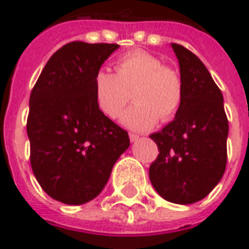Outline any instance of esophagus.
Masks as SVG:
<instances>
[{
	"instance_id": "obj_1",
	"label": "esophagus",
	"mask_w": 249,
	"mask_h": 249,
	"mask_svg": "<svg viewBox=\"0 0 249 249\" xmlns=\"http://www.w3.org/2000/svg\"><path fill=\"white\" fill-rule=\"evenodd\" d=\"M128 138H130L131 142H136V141H138L140 136H138V134H134V133H130V134H128Z\"/></svg>"
}]
</instances>
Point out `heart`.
<instances>
[{"instance_id": "b5f03b06", "label": "heart", "mask_w": 249, "mask_h": 249, "mask_svg": "<svg viewBox=\"0 0 249 249\" xmlns=\"http://www.w3.org/2000/svg\"><path fill=\"white\" fill-rule=\"evenodd\" d=\"M115 74L100 70L93 79L94 103L100 112L116 119L130 100L136 104L122 116L134 130L152 128L158 121H173L183 100V82L174 67L163 64L156 54L142 49L126 52L115 61Z\"/></svg>"}]
</instances>
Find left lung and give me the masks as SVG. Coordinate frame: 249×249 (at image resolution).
<instances>
[{
    "label": "left lung",
    "mask_w": 249,
    "mask_h": 249,
    "mask_svg": "<svg viewBox=\"0 0 249 249\" xmlns=\"http://www.w3.org/2000/svg\"><path fill=\"white\" fill-rule=\"evenodd\" d=\"M171 46L179 61L183 100L174 121L149 136L159 148L149 179L163 198L192 204L206 197L225 173L229 122L221 89L201 60L182 45Z\"/></svg>",
    "instance_id": "left-lung-1"
}]
</instances>
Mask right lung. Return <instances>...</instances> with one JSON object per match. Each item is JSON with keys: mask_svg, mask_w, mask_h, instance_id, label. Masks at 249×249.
I'll return each instance as SVG.
<instances>
[{"mask_svg": "<svg viewBox=\"0 0 249 249\" xmlns=\"http://www.w3.org/2000/svg\"><path fill=\"white\" fill-rule=\"evenodd\" d=\"M116 43L61 46L43 67L30 94V163L52 198L83 204L100 195L115 161L130 145L126 130L100 112L93 79Z\"/></svg>", "mask_w": 249, "mask_h": 249, "instance_id": "right-lung-1", "label": "right lung"}]
</instances>
